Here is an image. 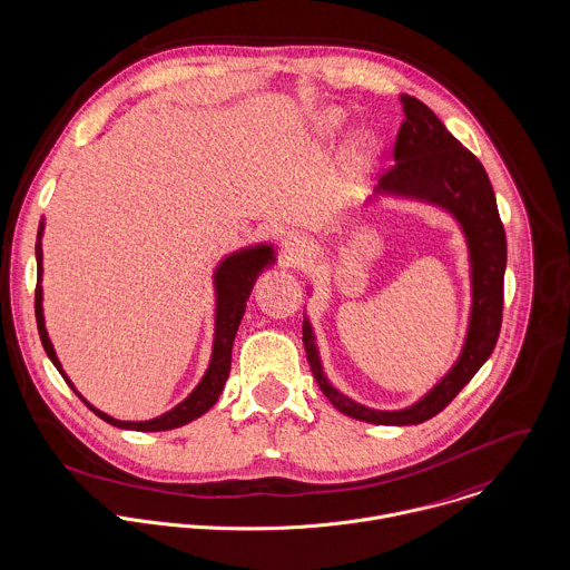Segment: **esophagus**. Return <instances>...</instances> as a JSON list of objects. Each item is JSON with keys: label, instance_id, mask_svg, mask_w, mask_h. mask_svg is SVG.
<instances>
[{"label": "esophagus", "instance_id": "esophagus-1", "mask_svg": "<svg viewBox=\"0 0 570 570\" xmlns=\"http://www.w3.org/2000/svg\"><path fill=\"white\" fill-rule=\"evenodd\" d=\"M282 246H284V255H286V259H288L291 264H299V262H304V259L311 255V246H308L306 237L299 235V233H295V230H291V233L284 235Z\"/></svg>", "mask_w": 570, "mask_h": 570}]
</instances>
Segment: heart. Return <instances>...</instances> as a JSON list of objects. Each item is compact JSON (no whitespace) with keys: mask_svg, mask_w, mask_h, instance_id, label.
Listing matches in <instances>:
<instances>
[{"mask_svg":"<svg viewBox=\"0 0 570 570\" xmlns=\"http://www.w3.org/2000/svg\"><path fill=\"white\" fill-rule=\"evenodd\" d=\"M345 125V112L340 108H324L317 110L311 116V129L315 136L320 138H333L337 136ZM354 158L365 160L376 151V138L370 131H358L352 136L350 140V149H347Z\"/></svg>","mask_w":570,"mask_h":570,"instance_id":"1","label":"heart"}]
</instances>
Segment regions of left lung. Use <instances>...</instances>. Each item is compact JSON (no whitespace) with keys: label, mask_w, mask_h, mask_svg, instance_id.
Masks as SVG:
<instances>
[{"label":"left lung","mask_w":570,"mask_h":570,"mask_svg":"<svg viewBox=\"0 0 570 570\" xmlns=\"http://www.w3.org/2000/svg\"><path fill=\"white\" fill-rule=\"evenodd\" d=\"M401 106L405 118L394 145L396 165L379 180L367 203L379 196L416 200L454 218L469 253L471 308L464 343L450 372L403 410H372L340 392L324 372L315 331L304 315V347L322 392L345 416L374 425H419L443 412L491 356L502 326L507 235L489 176L425 104L401 95Z\"/></svg>","instance_id":"1"}]
</instances>
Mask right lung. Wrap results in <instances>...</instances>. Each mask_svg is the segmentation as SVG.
<instances>
[{"instance_id":"add662e5","label":"right lung","mask_w":570,"mask_h":570,"mask_svg":"<svg viewBox=\"0 0 570 570\" xmlns=\"http://www.w3.org/2000/svg\"><path fill=\"white\" fill-rule=\"evenodd\" d=\"M46 223L41 218L39 230H37V244H35V255H37V291H35V315H37V328L39 337L43 343V350L48 358L55 363V367L61 372L66 383L75 390V394L106 423L115 425L118 430H131V432H167L183 428L196 419H200L205 412H209L216 401L220 399L225 383H227L228 372H230V350L235 342L237 326L244 317L246 311V299L257 282V277L264 273V268H271L275 264V246L268 242H259L253 246H242L227 257H223L214 271V288H216V328H214V347H212V358L205 376L200 383L194 387V392L180 401L176 407L169 412L151 419V421H118L115 416L97 410L92 403H88L81 392L75 387L70 376L63 372L61 361L57 358L55 345L48 337L46 331V320H43V288H41V275H43V250H41V237H43Z\"/></svg>"}]
</instances>
